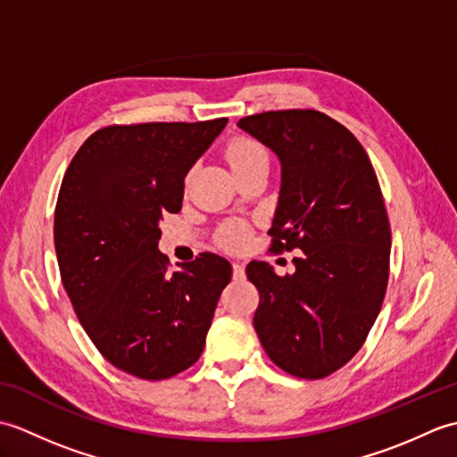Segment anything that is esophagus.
<instances>
[{
  "label": "esophagus",
  "mask_w": 457,
  "mask_h": 457,
  "mask_svg": "<svg viewBox=\"0 0 457 457\" xmlns=\"http://www.w3.org/2000/svg\"><path fill=\"white\" fill-rule=\"evenodd\" d=\"M231 267H234V277H236V278L244 277L245 267H244V263H241V261H234V263H231Z\"/></svg>",
  "instance_id": "34e87169"
}]
</instances>
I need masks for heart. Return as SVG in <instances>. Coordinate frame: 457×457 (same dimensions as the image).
<instances>
[{
	"mask_svg": "<svg viewBox=\"0 0 457 457\" xmlns=\"http://www.w3.org/2000/svg\"><path fill=\"white\" fill-rule=\"evenodd\" d=\"M226 159L229 162L231 170H237L241 167H249V164H257V162H269L267 151L263 145H259L257 141L245 139V137H239L228 145ZM244 241H245V231L237 226L228 228L226 234H223V244H226L228 247H239Z\"/></svg>",
	"mask_w": 457,
	"mask_h": 457,
	"instance_id": "obj_1",
	"label": "heart"
}]
</instances>
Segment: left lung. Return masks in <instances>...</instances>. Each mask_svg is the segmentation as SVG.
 I'll list each match as a JSON object with an SVG mask.
<instances>
[{
	"mask_svg": "<svg viewBox=\"0 0 457 457\" xmlns=\"http://www.w3.org/2000/svg\"><path fill=\"white\" fill-rule=\"evenodd\" d=\"M237 128L280 162L270 249L303 251L285 277L265 261L247 265L261 298L255 332L283 371L328 377L363 345L389 280L391 228L377 174L353 133L322 112H265Z\"/></svg>",
	"mask_w": 457,
	"mask_h": 457,
	"instance_id": "obj_1",
	"label": "left lung"
}]
</instances>
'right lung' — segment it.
I'll list each match as a JSON object with an SVG mask.
<instances>
[{
    "label": "right lung",
    "mask_w": 457,
    "mask_h": 457,
    "mask_svg": "<svg viewBox=\"0 0 457 457\" xmlns=\"http://www.w3.org/2000/svg\"><path fill=\"white\" fill-rule=\"evenodd\" d=\"M228 120L112 125L84 141L58 192L54 249L86 334L121 371L169 378L198 361L231 278L202 253L169 273L159 223L182 208L184 179Z\"/></svg>",
    "instance_id": "add662e5"
}]
</instances>
